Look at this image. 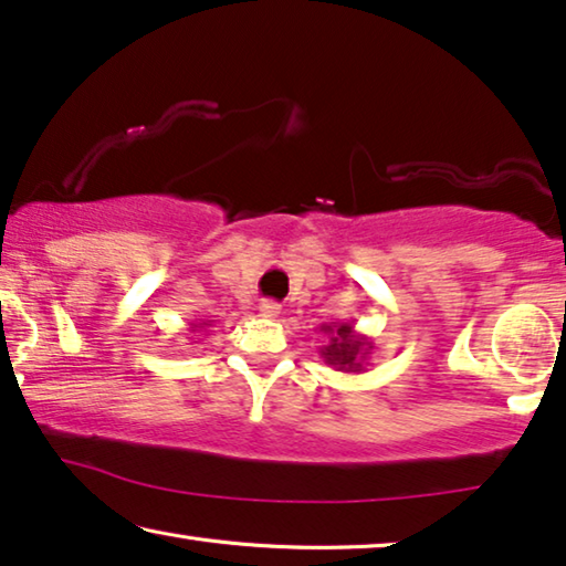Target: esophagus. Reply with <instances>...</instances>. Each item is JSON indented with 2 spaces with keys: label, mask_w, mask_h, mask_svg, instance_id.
Listing matches in <instances>:
<instances>
[{
  "label": "esophagus",
  "mask_w": 566,
  "mask_h": 566,
  "mask_svg": "<svg viewBox=\"0 0 566 566\" xmlns=\"http://www.w3.org/2000/svg\"><path fill=\"white\" fill-rule=\"evenodd\" d=\"M258 308H260V316H265V318L281 316V303H275V301H263Z\"/></svg>",
  "instance_id": "esophagus-1"
}]
</instances>
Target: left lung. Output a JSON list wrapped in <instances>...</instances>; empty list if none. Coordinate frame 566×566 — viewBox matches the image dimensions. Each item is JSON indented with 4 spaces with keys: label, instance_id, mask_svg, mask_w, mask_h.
Instances as JSON below:
<instances>
[{
    "label": "left lung",
    "instance_id": "left-lung-1",
    "mask_svg": "<svg viewBox=\"0 0 566 566\" xmlns=\"http://www.w3.org/2000/svg\"><path fill=\"white\" fill-rule=\"evenodd\" d=\"M318 332L326 337V344L318 349L326 365L339 373H365L367 359L373 355V342L355 332V324L332 322L318 326Z\"/></svg>",
    "mask_w": 566,
    "mask_h": 566
}]
</instances>
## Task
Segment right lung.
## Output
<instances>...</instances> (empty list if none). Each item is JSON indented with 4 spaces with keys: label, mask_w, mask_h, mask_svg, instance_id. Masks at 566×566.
Returning a JSON list of instances; mask_svg holds the SVG:
<instances>
[{
    "label": "right lung",
    "mask_w": 566,
    "mask_h": 566,
    "mask_svg": "<svg viewBox=\"0 0 566 566\" xmlns=\"http://www.w3.org/2000/svg\"><path fill=\"white\" fill-rule=\"evenodd\" d=\"M203 326H211L209 322H196V324H191V332H199V329H203Z\"/></svg>",
    "instance_id": "right-lung-1"
}]
</instances>
